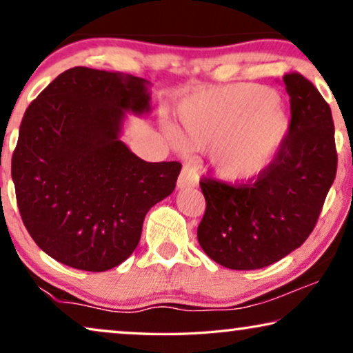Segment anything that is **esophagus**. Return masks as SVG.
<instances>
[{
    "instance_id": "esophagus-1",
    "label": "esophagus",
    "mask_w": 353,
    "mask_h": 353,
    "mask_svg": "<svg viewBox=\"0 0 353 353\" xmlns=\"http://www.w3.org/2000/svg\"><path fill=\"white\" fill-rule=\"evenodd\" d=\"M197 172L194 170V168L191 167H185L183 168L181 175L178 176V183L176 186L180 188V190H185V188H191V186H197Z\"/></svg>"
}]
</instances>
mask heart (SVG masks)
<instances>
[{
	"instance_id": "heart-1",
	"label": "heart",
	"mask_w": 353,
	"mask_h": 353,
	"mask_svg": "<svg viewBox=\"0 0 353 353\" xmlns=\"http://www.w3.org/2000/svg\"><path fill=\"white\" fill-rule=\"evenodd\" d=\"M180 128L167 137L178 148L212 149L214 172L226 181H249L267 168L289 133L274 91L259 85L202 90L178 108Z\"/></svg>"
}]
</instances>
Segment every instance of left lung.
Listing matches in <instances>:
<instances>
[{"label":"left lung","mask_w":353,"mask_h":353,"mask_svg":"<svg viewBox=\"0 0 353 353\" xmlns=\"http://www.w3.org/2000/svg\"><path fill=\"white\" fill-rule=\"evenodd\" d=\"M283 81L291 122L272 163L239 185L201 180L205 214L197 226V241L221 267L263 268L301 248L315 228L336 178L330 104L297 72L286 74Z\"/></svg>","instance_id":"8db88e82"}]
</instances>
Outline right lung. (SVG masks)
<instances>
[{
	"label": "right lung",
	"mask_w": 353,
	"mask_h": 353,
	"mask_svg": "<svg viewBox=\"0 0 353 353\" xmlns=\"http://www.w3.org/2000/svg\"><path fill=\"white\" fill-rule=\"evenodd\" d=\"M149 81L74 67L23 114L11 173L22 221L57 262L105 272L127 260L180 162H146L120 141L125 114L151 110Z\"/></svg>",
	"instance_id": "obj_1"
}]
</instances>
